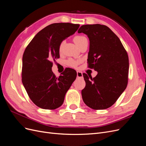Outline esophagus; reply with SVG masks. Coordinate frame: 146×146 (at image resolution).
Returning a JSON list of instances; mask_svg holds the SVG:
<instances>
[{
    "instance_id": "34e87169",
    "label": "esophagus",
    "mask_w": 146,
    "mask_h": 146,
    "mask_svg": "<svg viewBox=\"0 0 146 146\" xmlns=\"http://www.w3.org/2000/svg\"><path fill=\"white\" fill-rule=\"evenodd\" d=\"M77 77L78 78H83V73L80 71L77 72Z\"/></svg>"
}]
</instances>
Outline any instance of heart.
Here are the masks:
<instances>
[{"instance_id": "1", "label": "heart", "mask_w": 146, "mask_h": 146, "mask_svg": "<svg viewBox=\"0 0 146 146\" xmlns=\"http://www.w3.org/2000/svg\"><path fill=\"white\" fill-rule=\"evenodd\" d=\"M74 40L75 43L76 44L77 46L78 47H80L85 41H88L86 38L85 36H76L74 38ZM64 41H63L61 43V44L60 46V51L61 50V49H62V47L64 45ZM79 62H80V61H77V60H75L74 59L70 58L67 61V64L69 66H70V67L76 68V66L78 65V64L79 63Z\"/></svg>"}]
</instances>
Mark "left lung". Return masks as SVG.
<instances>
[{"mask_svg":"<svg viewBox=\"0 0 146 146\" xmlns=\"http://www.w3.org/2000/svg\"><path fill=\"white\" fill-rule=\"evenodd\" d=\"M78 33H85L89 38L88 67L98 72L93 78L83 74L86 82L82 90L83 100L94 110L107 109L126 89L129 56L120 39L107 26L83 25Z\"/></svg>","mask_w":146,"mask_h":146,"instance_id":"left-lung-1","label":"left lung"}]
</instances>
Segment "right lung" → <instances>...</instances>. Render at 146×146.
<instances>
[{
  "instance_id": "obj_1",
  "label": "right lung",
  "mask_w": 146,
  "mask_h": 146,
  "mask_svg": "<svg viewBox=\"0 0 146 146\" xmlns=\"http://www.w3.org/2000/svg\"><path fill=\"white\" fill-rule=\"evenodd\" d=\"M79 24L54 23L35 35L23 56L22 82L30 99L38 107L54 110L63 104L65 94L77 72L66 68L56 77L52 70V60L60 58V46L78 30Z\"/></svg>"
}]
</instances>
